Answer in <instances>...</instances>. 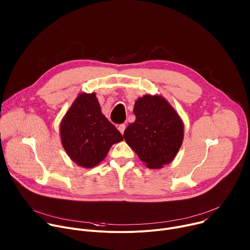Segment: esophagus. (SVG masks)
<instances>
[{
	"label": "esophagus",
	"mask_w": 250,
	"mask_h": 250,
	"mask_svg": "<svg viewBox=\"0 0 250 250\" xmlns=\"http://www.w3.org/2000/svg\"><path fill=\"white\" fill-rule=\"evenodd\" d=\"M118 129L121 131V133H124L125 129V125H124V124L120 125H119V127H118Z\"/></svg>",
	"instance_id": "34e87169"
}]
</instances>
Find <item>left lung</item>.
<instances>
[{"mask_svg":"<svg viewBox=\"0 0 250 250\" xmlns=\"http://www.w3.org/2000/svg\"><path fill=\"white\" fill-rule=\"evenodd\" d=\"M134 123L124 132L126 144L148 168L159 169L173 161L184 139V124L160 95H145L134 103Z\"/></svg>","mask_w":250,"mask_h":250,"instance_id":"1","label":"left lung"}]
</instances>
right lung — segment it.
Returning <instances> with one entry per match:
<instances>
[{"label": "right lung", "mask_w": 250, "mask_h": 250, "mask_svg": "<svg viewBox=\"0 0 250 250\" xmlns=\"http://www.w3.org/2000/svg\"><path fill=\"white\" fill-rule=\"evenodd\" d=\"M61 144L78 166L93 168L102 162L122 133L101 111L95 93H80L60 123Z\"/></svg>", "instance_id": "add662e5"}]
</instances>
